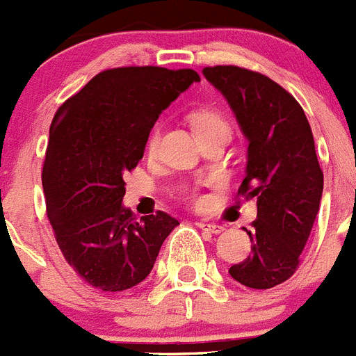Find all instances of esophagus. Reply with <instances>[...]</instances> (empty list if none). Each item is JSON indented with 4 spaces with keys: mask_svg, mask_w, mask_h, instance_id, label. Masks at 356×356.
I'll list each match as a JSON object with an SVG mask.
<instances>
[{
    "mask_svg": "<svg viewBox=\"0 0 356 356\" xmlns=\"http://www.w3.org/2000/svg\"><path fill=\"white\" fill-rule=\"evenodd\" d=\"M198 227L205 232H211V234H221L225 230L223 225H216V223H209V221H200Z\"/></svg>",
    "mask_w": 356,
    "mask_h": 356,
    "instance_id": "1",
    "label": "esophagus"
}]
</instances>
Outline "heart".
Returning <instances> with one entry per match:
<instances>
[{
	"label": "heart",
	"mask_w": 356,
	"mask_h": 356,
	"mask_svg": "<svg viewBox=\"0 0 356 356\" xmlns=\"http://www.w3.org/2000/svg\"><path fill=\"white\" fill-rule=\"evenodd\" d=\"M191 122H193L194 131L198 133V136L207 135V133L212 131H229V124H227V120H225L218 111H212V109H200V111H196V113L191 117ZM158 138H160V129L154 127L147 140L149 151H154V147L158 145Z\"/></svg>",
	"instance_id": "b5f03b06"
}]
</instances>
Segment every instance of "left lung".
Segmentation results:
<instances>
[{"label":"left lung","instance_id":"1","mask_svg":"<svg viewBox=\"0 0 356 356\" xmlns=\"http://www.w3.org/2000/svg\"><path fill=\"white\" fill-rule=\"evenodd\" d=\"M203 75L227 99L248 140L239 194L257 198L254 229H243L250 256L229 273L243 286L268 290L296 273L321 207L324 175L312 127L299 102L266 75L238 66H209Z\"/></svg>","mask_w":356,"mask_h":356}]
</instances>
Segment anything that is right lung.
Returning <instances> with one entry per match:
<instances>
[{"label":"right lung","instance_id":"add662e5","mask_svg":"<svg viewBox=\"0 0 356 356\" xmlns=\"http://www.w3.org/2000/svg\"><path fill=\"white\" fill-rule=\"evenodd\" d=\"M198 81L194 70H106L57 109L42 165L47 214L68 265L93 288L144 281L180 225L162 211L138 220L124 207V175L144 156L158 115Z\"/></svg>","mask_w":356,"mask_h":356}]
</instances>
